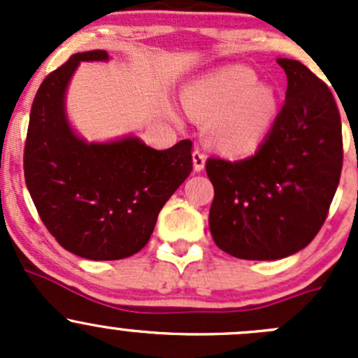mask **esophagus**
Segmentation results:
<instances>
[{
  "label": "esophagus",
  "mask_w": 358,
  "mask_h": 358,
  "mask_svg": "<svg viewBox=\"0 0 358 358\" xmlns=\"http://www.w3.org/2000/svg\"><path fill=\"white\" fill-rule=\"evenodd\" d=\"M192 162H194V171H202V169H204L206 156L199 149H196L192 152Z\"/></svg>",
  "instance_id": "1"
}]
</instances>
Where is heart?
Instances as JSON below:
<instances>
[{
    "instance_id": "b5f03b06",
    "label": "heart",
    "mask_w": 358,
    "mask_h": 358,
    "mask_svg": "<svg viewBox=\"0 0 358 358\" xmlns=\"http://www.w3.org/2000/svg\"><path fill=\"white\" fill-rule=\"evenodd\" d=\"M183 106L192 119L208 124L206 140L220 154L243 157L256 152L277 115L273 86L258 83L244 66L206 74L183 90Z\"/></svg>"
}]
</instances>
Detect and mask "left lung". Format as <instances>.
Returning <instances> with one entry per match:
<instances>
[{
	"instance_id": "8db88e82",
	"label": "left lung",
	"mask_w": 358,
	"mask_h": 358,
	"mask_svg": "<svg viewBox=\"0 0 358 358\" xmlns=\"http://www.w3.org/2000/svg\"><path fill=\"white\" fill-rule=\"evenodd\" d=\"M277 64L287 76L286 102L258 152L206 162L215 187L213 241L241 259H280L308 246L341 175V117L333 93L298 60Z\"/></svg>"
}]
</instances>
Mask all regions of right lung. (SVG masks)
I'll return each instance as SVG.
<instances>
[{
	"instance_id": "right-lung-1",
	"label": "right lung",
	"mask_w": 358,
	"mask_h": 358,
	"mask_svg": "<svg viewBox=\"0 0 358 358\" xmlns=\"http://www.w3.org/2000/svg\"><path fill=\"white\" fill-rule=\"evenodd\" d=\"M106 50L76 53L34 96L24 150L25 185L43 223L67 251L95 262L122 259L149 243L166 201L192 171V142L156 150L138 136L86 142L72 129L66 95L81 62H107Z\"/></svg>"
}]
</instances>
